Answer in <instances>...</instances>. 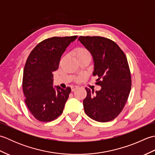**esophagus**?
I'll return each mask as SVG.
<instances>
[{
	"label": "esophagus",
	"mask_w": 155,
	"mask_h": 155,
	"mask_svg": "<svg viewBox=\"0 0 155 155\" xmlns=\"http://www.w3.org/2000/svg\"><path fill=\"white\" fill-rule=\"evenodd\" d=\"M78 87L77 86H72L71 87V89H72V91H74L76 88H77Z\"/></svg>",
	"instance_id": "1"
}]
</instances>
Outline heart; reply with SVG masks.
<instances>
[{
	"label": "heart",
	"instance_id": "heart-1",
	"mask_svg": "<svg viewBox=\"0 0 155 155\" xmlns=\"http://www.w3.org/2000/svg\"><path fill=\"white\" fill-rule=\"evenodd\" d=\"M77 58L84 57H91V53L86 48L80 47V48L77 49ZM78 79H80V78H78Z\"/></svg>",
	"mask_w": 155,
	"mask_h": 155
}]
</instances>
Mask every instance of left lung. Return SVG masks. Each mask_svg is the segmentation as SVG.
I'll list each match as a JSON object with an SVG mask.
<instances>
[{"mask_svg":"<svg viewBox=\"0 0 155 155\" xmlns=\"http://www.w3.org/2000/svg\"><path fill=\"white\" fill-rule=\"evenodd\" d=\"M79 41L93 55L94 76L101 89L94 92L85 88L87 95L83 101L84 112L98 122L114 119L126 104L131 88V76L127 58L118 45L109 38L83 37Z\"/></svg>","mask_w":155,"mask_h":155,"instance_id":"obj_1","label":"left lung"}]
</instances>
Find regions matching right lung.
<instances>
[{
	"label": "right lung",
	"mask_w": 155,
	"mask_h": 155,
	"mask_svg": "<svg viewBox=\"0 0 155 155\" xmlns=\"http://www.w3.org/2000/svg\"><path fill=\"white\" fill-rule=\"evenodd\" d=\"M77 36L48 38L33 48L25 65L22 90L25 103L36 119L50 122L63 112L71 87H53V72L58 68L62 54Z\"/></svg>",
	"instance_id": "add662e5"
}]
</instances>
